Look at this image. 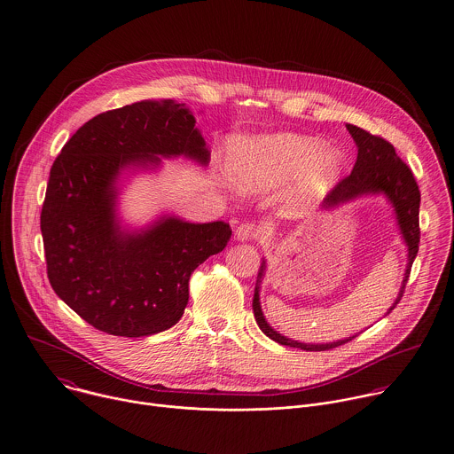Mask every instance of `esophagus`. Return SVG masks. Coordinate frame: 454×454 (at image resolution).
Masks as SVG:
<instances>
[{
    "instance_id": "34e87169",
    "label": "esophagus",
    "mask_w": 454,
    "mask_h": 454,
    "mask_svg": "<svg viewBox=\"0 0 454 454\" xmlns=\"http://www.w3.org/2000/svg\"><path fill=\"white\" fill-rule=\"evenodd\" d=\"M257 235H259V230L252 223H241L240 226H237L235 230V237L240 241L254 240L257 239Z\"/></svg>"
}]
</instances>
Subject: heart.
<instances>
[{"label": "heart", "mask_w": 454, "mask_h": 454, "mask_svg": "<svg viewBox=\"0 0 454 454\" xmlns=\"http://www.w3.org/2000/svg\"><path fill=\"white\" fill-rule=\"evenodd\" d=\"M228 168L241 193L259 195L288 184L283 211L294 217L314 209L334 190L345 169V154L324 149L317 137L281 132L235 140Z\"/></svg>", "instance_id": "b5f03b06"}]
</instances>
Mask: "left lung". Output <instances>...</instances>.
Returning a JSON list of instances; mask_svg holds the SVG:
<instances>
[{"label":"left lung","instance_id":"left-lung-1","mask_svg":"<svg viewBox=\"0 0 454 454\" xmlns=\"http://www.w3.org/2000/svg\"><path fill=\"white\" fill-rule=\"evenodd\" d=\"M347 130L353 137L356 149H358L356 162L353 166L351 175L343 178L334 187V190L324 199L322 209H334V207L347 204L349 200H355L358 197L379 195V193H382L393 206L401 237L408 247V264L404 269V278L401 283L400 294L395 300V303L389 307V310L386 312V316H387L400 303L410 270H411V264L419 254L420 190L415 182L411 169L400 160L395 147L387 140H384L382 137L369 134L367 130L355 127V125H347ZM264 272H266V261H262L261 269H259L252 307H254V316H255L261 331L272 341L285 345V347L300 348L305 351H324V349L341 347L348 341H351L353 338H356V334H355V336L338 340L333 343H301V341H294L292 338H286V336L279 334L278 331H274L269 325V322L262 314V309H261L259 292H261V283H262Z\"/></svg>","mask_w":454,"mask_h":454}]
</instances>
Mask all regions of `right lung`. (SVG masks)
<instances>
[{
	"label": "right lung",
	"mask_w": 454,
	"mask_h": 454,
	"mask_svg": "<svg viewBox=\"0 0 454 454\" xmlns=\"http://www.w3.org/2000/svg\"><path fill=\"white\" fill-rule=\"evenodd\" d=\"M185 156L211 153L185 105L140 101L89 120L53 162L41 213L48 278L96 329L125 338L158 334L182 319L192 272L231 239L224 221L160 215L140 230L121 226L118 180Z\"/></svg>",
	"instance_id": "obj_1"
}]
</instances>
